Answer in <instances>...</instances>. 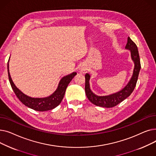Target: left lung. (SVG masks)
<instances>
[{"label": "left lung", "instance_id": "obj_1", "mask_svg": "<svg viewBox=\"0 0 156 156\" xmlns=\"http://www.w3.org/2000/svg\"><path fill=\"white\" fill-rule=\"evenodd\" d=\"M125 48L130 50L132 59L135 63V68L132 78L128 85L121 91L108 96H97L90 88L89 80L90 76L89 74L87 73L85 75V93L88 100L92 104L104 108H112L126 99L134 90L136 85L139 72L141 68L140 56H139L136 45L129 37H128V42Z\"/></svg>", "mask_w": 156, "mask_h": 156}]
</instances>
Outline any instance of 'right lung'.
Instances as JSON below:
<instances>
[{
  "mask_svg": "<svg viewBox=\"0 0 156 156\" xmlns=\"http://www.w3.org/2000/svg\"><path fill=\"white\" fill-rule=\"evenodd\" d=\"M7 70L9 82L16 95L23 104L38 111L51 110L57 107L61 102L68 84L76 75V73L74 72L69 75L63 77L61 80L57 90L51 96L45 98H31L24 95L14 84L9 71V63H7Z\"/></svg>",
  "mask_w": 156,
  "mask_h": 156,
  "instance_id": "add662e5",
  "label": "right lung"
}]
</instances>
